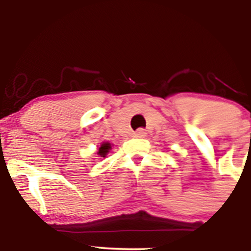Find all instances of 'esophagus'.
I'll return each instance as SVG.
<instances>
[{
    "instance_id": "obj_1",
    "label": "esophagus",
    "mask_w": 251,
    "mask_h": 251,
    "mask_svg": "<svg viewBox=\"0 0 251 251\" xmlns=\"http://www.w3.org/2000/svg\"><path fill=\"white\" fill-rule=\"evenodd\" d=\"M133 137L134 138H145L146 137V132L144 131V129H138L137 132H134L133 133Z\"/></svg>"
}]
</instances>
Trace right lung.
<instances>
[{"instance_id": "right-lung-1", "label": "right lung", "mask_w": 251, "mask_h": 251, "mask_svg": "<svg viewBox=\"0 0 251 251\" xmlns=\"http://www.w3.org/2000/svg\"><path fill=\"white\" fill-rule=\"evenodd\" d=\"M112 149V144L109 142H102L101 144H100V146L98 148V151H97V154L98 157L101 159V158H106V155H107V153L109 151H111Z\"/></svg>"}]
</instances>
